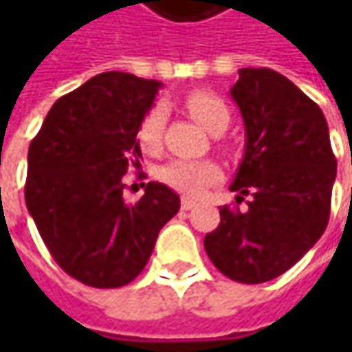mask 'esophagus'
<instances>
[{
    "instance_id": "1",
    "label": "esophagus",
    "mask_w": 352,
    "mask_h": 352,
    "mask_svg": "<svg viewBox=\"0 0 352 352\" xmlns=\"http://www.w3.org/2000/svg\"><path fill=\"white\" fill-rule=\"evenodd\" d=\"M194 208H196V201H194V199H188V197H184V199H182V210L190 211V210H194Z\"/></svg>"
}]
</instances>
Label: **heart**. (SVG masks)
<instances>
[{"label": "heart", "instance_id": "1", "mask_svg": "<svg viewBox=\"0 0 352 352\" xmlns=\"http://www.w3.org/2000/svg\"><path fill=\"white\" fill-rule=\"evenodd\" d=\"M184 107L210 133L225 129L229 123V109L225 102L208 89L190 91L184 98ZM162 131H164V111L160 107H155L142 117L137 129V141L144 153H151V155L158 153L162 144ZM219 176H221V170L211 160L178 158V160H172L162 170L164 182L186 196H199L208 186L217 182Z\"/></svg>", "mask_w": 352, "mask_h": 352}]
</instances>
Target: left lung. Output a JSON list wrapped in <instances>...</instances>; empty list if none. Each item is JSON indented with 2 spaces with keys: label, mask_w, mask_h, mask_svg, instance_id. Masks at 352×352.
Segmentation results:
<instances>
[{
  "label": "left lung",
  "mask_w": 352,
  "mask_h": 352,
  "mask_svg": "<svg viewBox=\"0 0 352 352\" xmlns=\"http://www.w3.org/2000/svg\"><path fill=\"white\" fill-rule=\"evenodd\" d=\"M231 98L245 121V156L231 184L236 204L223 206L204 239L215 268L241 284L284 274L329 223L337 160L323 111L286 76L241 68Z\"/></svg>",
  "instance_id": "1"
}]
</instances>
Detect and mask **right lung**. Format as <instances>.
Instances as JSON below:
<instances>
[{"instance_id": "add662e5", "label": "right lung", "mask_w": 352, "mask_h": 352, "mask_svg": "<svg viewBox=\"0 0 352 352\" xmlns=\"http://www.w3.org/2000/svg\"><path fill=\"white\" fill-rule=\"evenodd\" d=\"M160 82L103 72L50 107L29 146L27 210L66 274L121 288L146 266L160 229L180 210L168 186L148 182L125 204L123 176L139 168L137 129Z\"/></svg>"}]
</instances>
